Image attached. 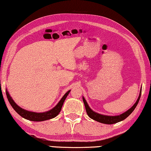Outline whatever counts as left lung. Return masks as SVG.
Instances as JSON below:
<instances>
[{
  "instance_id": "1",
  "label": "left lung",
  "mask_w": 151,
  "mask_h": 151,
  "mask_svg": "<svg viewBox=\"0 0 151 151\" xmlns=\"http://www.w3.org/2000/svg\"><path fill=\"white\" fill-rule=\"evenodd\" d=\"M141 92H142V87H141V89L140 90V94H139L138 98L137 99V101L134 105L132 106L130 109H129L128 110L126 111V112L122 113V114L118 115H115V116H112V115H103L101 114V113H98L96 112H95L93 110L91 109V108L90 107L88 104L87 103L86 101L84 99V97L82 96L83 99V103H84L85 105V108H86V113L88 115L89 117L92 119L93 120H95V121L102 123V124H116V123H118L119 122H122L123 120H124L126 118H127L128 116L131 114V113L133 112V111L135 109V108L137 106L139 100L140 99V96H141Z\"/></svg>"
}]
</instances>
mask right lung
Wrapping results in <instances>:
<instances>
[{
  "label": "right lung",
  "mask_w": 151,
  "mask_h": 151,
  "mask_svg": "<svg viewBox=\"0 0 151 151\" xmlns=\"http://www.w3.org/2000/svg\"><path fill=\"white\" fill-rule=\"evenodd\" d=\"M70 90H68L65 94H64V96L62 97L61 99L60 100V101L57 103V105L53 107L52 109L49 111H45V112H42V113H37V112H32V111H27L20 107L19 106H18L17 104L15 103V102L13 101L12 97L10 96L7 90H6V94L7 96L8 101L9 103L11 104V105L13 108V109L17 112L18 114L20 116H22V117H24V119L29 120V121L32 122H42L45 121V120L52 119L59 115L60 111L61 110L62 106L63 105V103L65 100L67 98L68 95L70 92Z\"/></svg>",
  "instance_id": "add662e5"
}]
</instances>
